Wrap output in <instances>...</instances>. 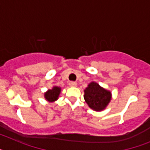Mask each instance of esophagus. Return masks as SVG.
<instances>
[{
  "instance_id": "obj_1",
  "label": "esophagus",
  "mask_w": 150,
  "mask_h": 150,
  "mask_svg": "<svg viewBox=\"0 0 150 150\" xmlns=\"http://www.w3.org/2000/svg\"><path fill=\"white\" fill-rule=\"evenodd\" d=\"M76 82H74V81H71L69 83V86L71 87H76Z\"/></svg>"
}]
</instances>
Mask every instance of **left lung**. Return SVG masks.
Masks as SVG:
<instances>
[{"instance_id": "1", "label": "left lung", "mask_w": 150, "mask_h": 150, "mask_svg": "<svg viewBox=\"0 0 150 150\" xmlns=\"http://www.w3.org/2000/svg\"><path fill=\"white\" fill-rule=\"evenodd\" d=\"M84 98L91 109L100 111L109 104L111 93L100 87L98 83L92 82L85 90Z\"/></svg>"}]
</instances>
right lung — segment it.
<instances>
[{
  "label": "right lung",
  "mask_w": 150,
  "mask_h": 150,
  "mask_svg": "<svg viewBox=\"0 0 150 150\" xmlns=\"http://www.w3.org/2000/svg\"><path fill=\"white\" fill-rule=\"evenodd\" d=\"M61 89L59 87H53L51 90H49L47 92L45 93V98L49 101H54L58 99L59 94H60Z\"/></svg>",
  "instance_id": "1"
}]
</instances>
